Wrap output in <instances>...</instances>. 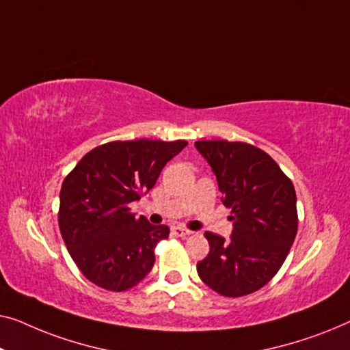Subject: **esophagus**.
<instances>
[{
    "label": "esophagus",
    "mask_w": 350,
    "mask_h": 350,
    "mask_svg": "<svg viewBox=\"0 0 350 350\" xmlns=\"http://www.w3.org/2000/svg\"><path fill=\"white\" fill-rule=\"evenodd\" d=\"M171 233L177 236V238H185V236L191 234V231L187 228H182V226H173V228H171Z\"/></svg>",
    "instance_id": "esophagus-1"
}]
</instances>
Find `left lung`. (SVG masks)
Instances as JSON below:
<instances>
[{
	"label": "left lung",
	"instance_id": "obj_1",
	"mask_svg": "<svg viewBox=\"0 0 350 350\" xmlns=\"http://www.w3.org/2000/svg\"><path fill=\"white\" fill-rule=\"evenodd\" d=\"M217 177L222 203L231 209V241L206 231L208 257L196 265L200 279L224 297L257 292L287 258L298 230L292 180L258 147L225 139L196 141Z\"/></svg>",
	"mask_w": 350,
	"mask_h": 350
}]
</instances>
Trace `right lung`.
Wrapping results in <instances>:
<instances>
[{
	"label": "right lung",
	"mask_w": 350,
	"mask_h": 350,
	"mask_svg": "<svg viewBox=\"0 0 350 350\" xmlns=\"http://www.w3.org/2000/svg\"><path fill=\"white\" fill-rule=\"evenodd\" d=\"M187 146L135 139L112 141L88 152L65 177L58 226L68 252L85 278L109 292H125L150 273L166 225H152L130 211Z\"/></svg>",
	"instance_id": "1"
}]
</instances>
